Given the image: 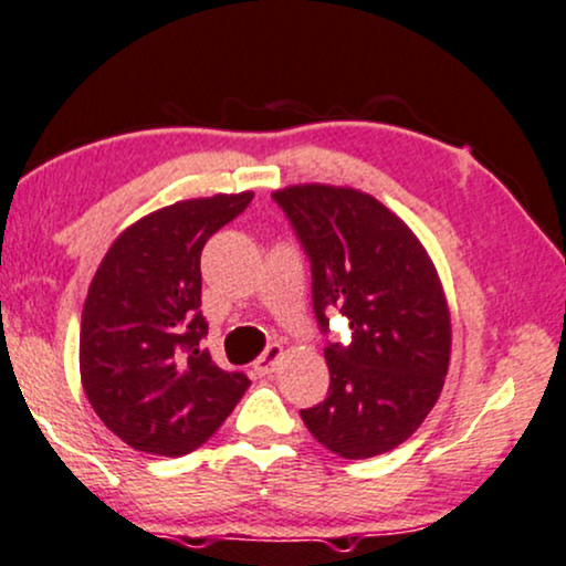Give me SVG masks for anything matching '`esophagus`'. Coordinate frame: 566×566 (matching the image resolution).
<instances>
[{"label":"esophagus","instance_id":"obj_1","mask_svg":"<svg viewBox=\"0 0 566 566\" xmlns=\"http://www.w3.org/2000/svg\"><path fill=\"white\" fill-rule=\"evenodd\" d=\"M283 346L281 344H270L268 348H264V352L260 354V359L254 361V369L260 375H270V373H275V367H277V361L283 359Z\"/></svg>","mask_w":566,"mask_h":566}]
</instances>
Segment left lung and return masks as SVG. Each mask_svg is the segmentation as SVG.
<instances>
[{
    "instance_id": "left-lung-1",
    "label": "left lung",
    "mask_w": 566,
    "mask_h": 566,
    "mask_svg": "<svg viewBox=\"0 0 566 566\" xmlns=\"http://www.w3.org/2000/svg\"><path fill=\"white\" fill-rule=\"evenodd\" d=\"M312 262V304L338 310L352 344H327L331 390L302 420L325 449L369 459L401 446L441 396L451 317L441 277L407 222L365 191L302 184L272 193Z\"/></svg>"
}]
</instances>
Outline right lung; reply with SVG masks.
<instances>
[{
    "label": "right lung",
    "mask_w": 566,
    "mask_h": 566,
    "mask_svg": "<svg viewBox=\"0 0 566 566\" xmlns=\"http://www.w3.org/2000/svg\"><path fill=\"white\" fill-rule=\"evenodd\" d=\"M251 191L157 209L113 241L81 315V382L96 417L130 449H199L251 382L214 365L201 338V249Z\"/></svg>",
    "instance_id": "add662e5"
}]
</instances>
